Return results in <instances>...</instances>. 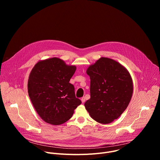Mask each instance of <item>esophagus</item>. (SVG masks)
I'll use <instances>...</instances> for the list:
<instances>
[{"instance_id": "1", "label": "esophagus", "mask_w": 160, "mask_h": 160, "mask_svg": "<svg viewBox=\"0 0 160 160\" xmlns=\"http://www.w3.org/2000/svg\"><path fill=\"white\" fill-rule=\"evenodd\" d=\"M81 101H82V103H84V102H85V98H84V97H83V98H81Z\"/></svg>"}]
</instances>
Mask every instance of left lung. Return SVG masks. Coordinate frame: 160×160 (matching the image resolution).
<instances>
[{"mask_svg":"<svg viewBox=\"0 0 160 160\" xmlns=\"http://www.w3.org/2000/svg\"><path fill=\"white\" fill-rule=\"evenodd\" d=\"M90 79V98L84 106L98 123L108 124L117 119L128 106L133 81L127 68L117 61L102 57L86 71Z\"/></svg>","mask_w":160,"mask_h":160,"instance_id":"obj_1","label":"left lung"}]
</instances>
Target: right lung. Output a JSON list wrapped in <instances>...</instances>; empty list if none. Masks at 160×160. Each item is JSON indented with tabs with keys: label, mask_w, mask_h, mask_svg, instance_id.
<instances>
[{
	"label": "right lung",
	"mask_w": 160,
	"mask_h": 160,
	"mask_svg": "<svg viewBox=\"0 0 160 160\" xmlns=\"http://www.w3.org/2000/svg\"><path fill=\"white\" fill-rule=\"evenodd\" d=\"M58 58L39 61L30 73L28 92L40 117L48 123L61 125L70 120L82 102L70 80L76 71Z\"/></svg>",
	"instance_id": "add662e5"
}]
</instances>
